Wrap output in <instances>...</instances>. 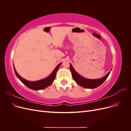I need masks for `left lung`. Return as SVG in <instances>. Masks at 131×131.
<instances>
[{
    "label": "left lung",
    "instance_id": "obj_1",
    "mask_svg": "<svg viewBox=\"0 0 131 131\" xmlns=\"http://www.w3.org/2000/svg\"><path fill=\"white\" fill-rule=\"evenodd\" d=\"M70 69L71 73H72L73 79L79 85L81 86L82 88L91 89H95L102 85L105 81L107 78L108 77L110 73V72H108V74H106L104 77L100 79H89L82 77L80 74H79L75 70L71 63H70ZM111 70H112V69H111Z\"/></svg>",
    "mask_w": 131,
    "mask_h": 131
}]
</instances>
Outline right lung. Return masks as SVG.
Segmentation results:
<instances>
[{"instance_id": "right-lung-1", "label": "right lung", "mask_w": 131, "mask_h": 131, "mask_svg": "<svg viewBox=\"0 0 131 131\" xmlns=\"http://www.w3.org/2000/svg\"><path fill=\"white\" fill-rule=\"evenodd\" d=\"M61 63L62 62L57 66V67L54 68V69L52 71V72L51 73V74L48 77H47L45 79H41V80H40L34 81H28V80H26L25 79L22 78L16 72V70L15 68L14 65V68L15 74L16 75L17 77L19 79V80H20L23 84L26 85L28 88L32 89L33 90H40L44 89L47 88V87L50 86L52 84L53 81L55 79V78H56L57 71L58 69L59 66H61Z\"/></svg>"}]
</instances>
